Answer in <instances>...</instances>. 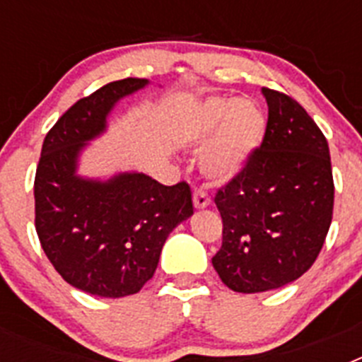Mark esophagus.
Listing matches in <instances>:
<instances>
[{
	"label": "esophagus",
	"mask_w": 362,
	"mask_h": 362,
	"mask_svg": "<svg viewBox=\"0 0 362 362\" xmlns=\"http://www.w3.org/2000/svg\"><path fill=\"white\" fill-rule=\"evenodd\" d=\"M210 199L206 196V192L203 190H194V206L196 209H204V206H209Z\"/></svg>",
	"instance_id": "34e87169"
}]
</instances>
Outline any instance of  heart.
<instances>
[{
    "label": "heart",
    "instance_id": "1",
    "mask_svg": "<svg viewBox=\"0 0 362 362\" xmlns=\"http://www.w3.org/2000/svg\"><path fill=\"white\" fill-rule=\"evenodd\" d=\"M264 130L267 117L250 99H210L192 114L183 139L192 148H206L203 166L210 177L230 179L261 146Z\"/></svg>",
    "mask_w": 362,
    "mask_h": 362
}]
</instances>
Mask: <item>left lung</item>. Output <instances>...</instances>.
<instances>
[{
  "mask_svg": "<svg viewBox=\"0 0 362 362\" xmlns=\"http://www.w3.org/2000/svg\"><path fill=\"white\" fill-rule=\"evenodd\" d=\"M263 143L216 192L223 243L212 264L233 292H268L299 279L325 245L334 175L325 134L296 99L263 88Z\"/></svg>",
  "mask_w": 362,
  "mask_h": 362,
  "instance_id": "obj_1",
  "label": "left lung"
}]
</instances>
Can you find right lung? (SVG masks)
Segmentation results:
<instances>
[{"mask_svg": "<svg viewBox=\"0 0 362 362\" xmlns=\"http://www.w3.org/2000/svg\"><path fill=\"white\" fill-rule=\"evenodd\" d=\"M146 79L127 78L81 98L45 136L34 179L37 238L56 272L74 288L99 297L137 293L152 279L168 233L194 214L187 181L172 187L145 174L108 183L76 175L85 141L105 130L117 99Z\"/></svg>", "mask_w": 362, "mask_h": 362, "instance_id": "add662e5", "label": "right lung"}]
</instances>
